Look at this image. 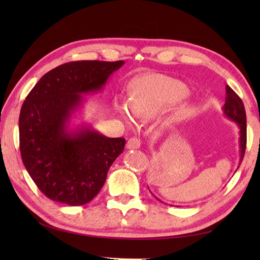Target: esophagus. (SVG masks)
<instances>
[{"instance_id":"1","label":"esophagus","mask_w":260,"mask_h":260,"mask_svg":"<svg viewBox=\"0 0 260 260\" xmlns=\"http://www.w3.org/2000/svg\"><path fill=\"white\" fill-rule=\"evenodd\" d=\"M141 146V141L136 137H133V139H129L128 142L126 144V148L127 150H137Z\"/></svg>"}]
</instances>
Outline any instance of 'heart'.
<instances>
[{
	"label": "heart",
	"instance_id": "obj_1",
	"mask_svg": "<svg viewBox=\"0 0 260 260\" xmlns=\"http://www.w3.org/2000/svg\"><path fill=\"white\" fill-rule=\"evenodd\" d=\"M190 93L189 87L181 80L158 74L145 75L133 82L129 101L116 98L115 110L126 125L134 126L135 117L154 120L170 110L163 120V128L172 129L197 112L194 104L182 103Z\"/></svg>",
	"mask_w": 260,
	"mask_h": 260
}]
</instances>
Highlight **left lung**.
Here are the masks:
<instances>
[{
	"label": "left lung",
	"mask_w": 260,
	"mask_h": 260,
	"mask_svg": "<svg viewBox=\"0 0 260 260\" xmlns=\"http://www.w3.org/2000/svg\"><path fill=\"white\" fill-rule=\"evenodd\" d=\"M222 112H223V115L229 120L236 123L237 127H238L239 129V165H240L246 151V141H247L246 112H245V107H244V104H242V101L229 86H225V102L222 107Z\"/></svg>",
	"instance_id": "obj_1"
}]
</instances>
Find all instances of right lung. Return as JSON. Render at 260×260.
I'll list each match as a JSON object with an SVG mask.
<instances>
[{
  "instance_id": "1",
  "label": "right lung",
  "mask_w": 260,
  "mask_h": 260,
  "mask_svg": "<svg viewBox=\"0 0 260 260\" xmlns=\"http://www.w3.org/2000/svg\"><path fill=\"white\" fill-rule=\"evenodd\" d=\"M124 61H74L49 71L22 105V161L43 194L82 206L95 198L123 153L124 139L107 137L81 120L87 99L104 89Z\"/></svg>"
}]
</instances>
